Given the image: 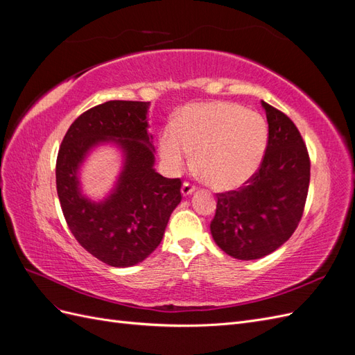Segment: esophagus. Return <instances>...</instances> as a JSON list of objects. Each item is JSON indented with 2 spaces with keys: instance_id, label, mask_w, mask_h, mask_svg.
Returning <instances> with one entry per match:
<instances>
[{
  "instance_id": "esophagus-1",
  "label": "esophagus",
  "mask_w": 355,
  "mask_h": 355,
  "mask_svg": "<svg viewBox=\"0 0 355 355\" xmlns=\"http://www.w3.org/2000/svg\"><path fill=\"white\" fill-rule=\"evenodd\" d=\"M196 189H197V187H196V185L189 184V182H184V185H182V196H184V197H188V196H191L192 192H194Z\"/></svg>"
}]
</instances>
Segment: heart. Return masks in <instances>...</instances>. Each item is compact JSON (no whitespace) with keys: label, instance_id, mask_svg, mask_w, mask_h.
Returning <instances> with one entry per match:
<instances>
[{"label":"heart","instance_id":"b5f03b06","mask_svg":"<svg viewBox=\"0 0 355 355\" xmlns=\"http://www.w3.org/2000/svg\"><path fill=\"white\" fill-rule=\"evenodd\" d=\"M268 127L261 114L230 102L192 103L182 108L158 139L161 159L178 173L196 153L202 178L231 191L249 182L261 167Z\"/></svg>","mask_w":355,"mask_h":355}]
</instances>
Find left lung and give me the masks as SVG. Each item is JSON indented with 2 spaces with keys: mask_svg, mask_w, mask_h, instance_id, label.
I'll return each instance as SVG.
<instances>
[{
  "mask_svg": "<svg viewBox=\"0 0 355 355\" xmlns=\"http://www.w3.org/2000/svg\"><path fill=\"white\" fill-rule=\"evenodd\" d=\"M268 120L265 155L239 191L220 192L210 223L213 240L241 261L261 259L282 247L304 214L309 187V155L290 118L262 102Z\"/></svg>",
  "mask_w": 355,
  "mask_h": 355,
  "instance_id": "1",
  "label": "left lung"
}]
</instances>
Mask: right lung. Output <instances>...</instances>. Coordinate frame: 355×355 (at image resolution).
<instances>
[{
	"label": "right lung",
	"instance_id": "obj_1",
	"mask_svg": "<svg viewBox=\"0 0 355 355\" xmlns=\"http://www.w3.org/2000/svg\"><path fill=\"white\" fill-rule=\"evenodd\" d=\"M148 108L149 102L135 101L94 106L71 124L58 154V196L72 235L90 254L115 268L133 266L157 249L182 200V180L154 168ZM102 141L123 149L125 166L112 194L96 203L80 194L78 168Z\"/></svg>",
	"mask_w": 355,
	"mask_h": 355
}]
</instances>
